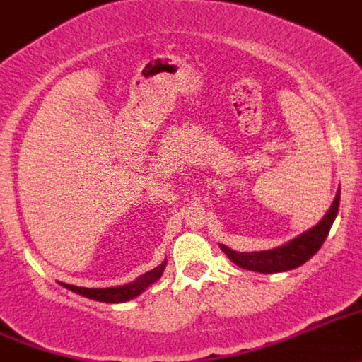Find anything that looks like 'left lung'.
Masks as SVG:
<instances>
[{"label": "left lung", "mask_w": 362, "mask_h": 362, "mask_svg": "<svg viewBox=\"0 0 362 362\" xmlns=\"http://www.w3.org/2000/svg\"><path fill=\"white\" fill-rule=\"evenodd\" d=\"M338 207L339 189L338 193H336L334 200H332V206L329 207L327 214H325L313 228L303 232L301 235H298V238H294L292 241H288L287 245H281L274 250L238 253L223 245H220V248L227 253V257L235 264V266L243 267V269L257 271V273L264 274L284 273V271L296 269V267L303 266L306 260H310L311 257L320 250L322 243L327 238L332 221H334L336 214H338Z\"/></svg>", "instance_id": "8db88e82"}]
</instances>
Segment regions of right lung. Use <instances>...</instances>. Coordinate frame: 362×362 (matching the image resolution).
<instances>
[{"instance_id":"add662e5","label":"right lung","mask_w":362,"mask_h":362,"mask_svg":"<svg viewBox=\"0 0 362 362\" xmlns=\"http://www.w3.org/2000/svg\"><path fill=\"white\" fill-rule=\"evenodd\" d=\"M167 262H162L155 269L148 271L146 274L139 276L137 280L132 281V284L121 285V287H107V288H86V287H75V285L61 284L68 291L75 292V294H81L84 298L93 299V301L100 303H124L130 301V299L137 298L139 294L146 291L151 284H155L160 276H162L163 269H165Z\"/></svg>"}]
</instances>
